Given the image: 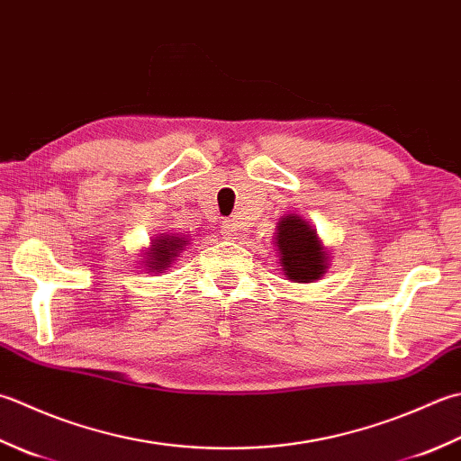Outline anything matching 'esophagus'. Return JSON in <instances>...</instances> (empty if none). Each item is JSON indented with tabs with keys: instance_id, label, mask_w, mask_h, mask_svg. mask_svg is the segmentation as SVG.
I'll return each mask as SVG.
<instances>
[{
	"instance_id": "34e87169",
	"label": "esophagus",
	"mask_w": 461,
	"mask_h": 461,
	"mask_svg": "<svg viewBox=\"0 0 461 461\" xmlns=\"http://www.w3.org/2000/svg\"><path fill=\"white\" fill-rule=\"evenodd\" d=\"M221 233H223V238H225V240H236V236H238V230H236V225H233V223L225 221V223L221 225Z\"/></svg>"
}]
</instances>
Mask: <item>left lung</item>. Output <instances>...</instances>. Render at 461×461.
Wrapping results in <instances>:
<instances>
[{"label": "left lung", "mask_w": 461, "mask_h": 461, "mask_svg": "<svg viewBox=\"0 0 461 461\" xmlns=\"http://www.w3.org/2000/svg\"><path fill=\"white\" fill-rule=\"evenodd\" d=\"M274 248L279 269L294 284H312L328 272L331 254L318 231L297 213H285L276 225Z\"/></svg>", "instance_id": "left-lung-1"}]
</instances>
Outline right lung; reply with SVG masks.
<instances>
[{"mask_svg": "<svg viewBox=\"0 0 461 461\" xmlns=\"http://www.w3.org/2000/svg\"><path fill=\"white\" fill-rule=\"evenodd\" d=\"M187 238L182 233H159V236L151 238L149 248L143 249L141 254V267L148 269L151 274H164L167 267H171L176 258H179L184 248L187 246Z\"/></svg>", "mask_w": 461, "mask_h": 461, "instance_id": "obj_1", "label": "right lung"}]
</instances>
